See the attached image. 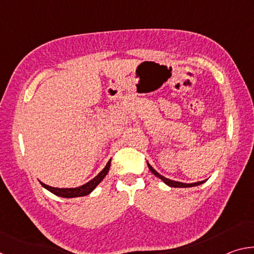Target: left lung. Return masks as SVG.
I'll use <instances>...</instances> for the list:
<instances>
[{
	"mask_svg": "<svg viewBox=\"0 0 254 254\" xmlns=\"http://www.w3.org/2000/svg\"><path fill=\"white\" fill-rule=\"evenodd\" d=\"M147 165H148V167H149V169H150V171H151V173L154 175V176H157L158 178H160L163 183H165L166 185H168L169 187H175V188H187V187H195V186H199V185H201V184H204L206 180H201V182H197V183H191V184H186V183H180V182H176V180H171V179H168V178H166V177H163L162 175H160L158 173V171H156L154 170L153 168H152V166L150 165V163L147 161Z\"/></svg>",
	"mask_w": 254,
	"mask_h": 254,
	"instance_id": "8db88e82",
	"label": "left lung"
}]
</instances>
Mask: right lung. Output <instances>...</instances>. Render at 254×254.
Returning a JSON list of instances; mask_svg holds the SVG:
<instances>
[{"mask_svg": "<svg viewBox=\"0 0 254 254\" xmlns=\"http://www.w3.org/2000/svg\"><path fill=\"white\" fill-rule=\"evenodd\" d=\"M111 160L110 159L109 162L106 163V166L104 167L100 174H98L96 177H94L92 180H89L88 183H86L84 185H81L79 187H75V188H57V187H51L46 185L44 183L40 184L42 185V187H45L47 190H49L50 192H53L56 196L59 197H64V198H74V197H81V196H86L91 192L97 187V185L100 184L103 179L105 178V176L107 175L111 167Z\"/></svg>", "mask_w": 254, "mask_h": 254, "instance_id": "1", "label": "right lung"}]
</instances>
